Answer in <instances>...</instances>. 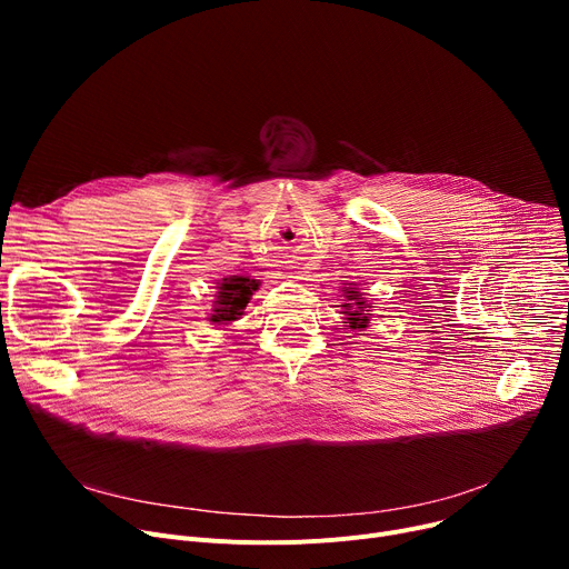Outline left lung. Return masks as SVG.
<instances>
[{
  "mask_svg": "<svg viewBox=\"0 0 569 569\" xmlns=\"http://www.w3.org/2000/svg\"><path fill=\"white\" fill-rule=\"evenodd\" d=\"M346 300L352 302V307H355V309H350L348 305H343V307H348V311H343L348 316L346 318L348 327H352V330L355 327H367V320L371 313H367V305L362 302V297L357 295V290H346Z\"/></svg>",
  "mask_w": 569,
  "mask_h": 569,
  "instance_id": "1",
  "label": "left lung"
}]
</instances>
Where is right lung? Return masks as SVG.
Returning a JSON list of instances; mask_svg holds the SVG:
<instances>
[{
  "label": "right lung",
  "mask_w": 569,
  "mask_h": 569,
  "mask_svg": "<svg viewBox=\"0 0 569 569\" xmlns=\"http://www.w3.org/2000/svg\"><path fill=\"white\" fill-rule=\"evenodd\" d=\"M258 286L260 283L256 279H247V277L223 279V283L219 286L214 313L209 316V320L212 322L237 320V316H242V311L247 309L251 295L258 290Z\"/></svg>",
  "instance_id": "1"
}]
</instances>
